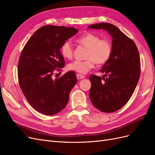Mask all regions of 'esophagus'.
I'll use <instances>...</instances> for the list:
<instances>
[{
    "mask_svg": "<svg viewBox=\"0 0 155 155\" xmlns=\"http://www.w3.org/2000/svg\"><path fill=\"white\" fill-rule=\"evenodd\" d=\"M76 76H77V78H78V79H83V78H85V76H84V75H82V74H78L77 75H76Z\"/></svg>",
    "mask_w": 155,
    "mask_h": 155,
    "instance_id": "esophagus-1",
    "label": "esophagus"
}]
</instances>
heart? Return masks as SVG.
Instances as JSON below:
<instances>
[{"label": "heart", "instance_id": "heart-1", "mask_svg": "<svg viewBox=\"0 0 155 155\" xmlns=\"http://www.w3.org/2000/svg\"><path fill=\"white\" fill-rule=\"evenodd\" d=\"M78 43L87 48L85 61H74L67 65V68L80 74H86L94 66L105 63L112 54V45L109 40L100 39L97 35L87 33L76 39ZM61 54L65 59H71L74 48L71 41L64 42L61 47Z\"/></svg>", "mask_w": 155, "mask_h": 155}]
</instances>
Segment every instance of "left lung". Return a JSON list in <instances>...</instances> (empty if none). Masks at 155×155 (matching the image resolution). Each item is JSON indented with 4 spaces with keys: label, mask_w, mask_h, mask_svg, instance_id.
<instances>
[{
    "label": "left lung",
    "mask_w": 155,
    "mask_h": 155,
    "mask_svg": "<svg viewBox=\"0 0 155 155\" xmlns=\"http://www.w3.org/2000/svg\"><path fill=\"white\" fill-rule=\"evenodd\" d=\"M88 28L104 30L112 38L111 56L100 70L105 75L102 78L95 75L89 77V97L99 110L113 112L128 102L137 85L140 75L138 50L133 40L110 23L92 25Z\"/></svg>",
    "instance_id": "obj_1"
}]
</instances>
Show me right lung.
Wrapping results in <instances>:
<instances>
[{
  "label": "right lung",
  "mask_w": 155,
  "mask_h": 155,
  "mask_svg": "<svg viewBox=\"0 0 155 155\" xmlns=\"http://www.w3.org/2000/svg\"><path fill=\"white\" fill-rule=\"evenodd\" d=\"M73 27L46 25L37 30L23 48L18 64L19 85L27 101L37 111L54 115L66 107L78 79L73 71L53 78L64 66L61 47L77 34Z\"/></svg>",
  "instance_id": "right-lung-1"
}]
</instances>
